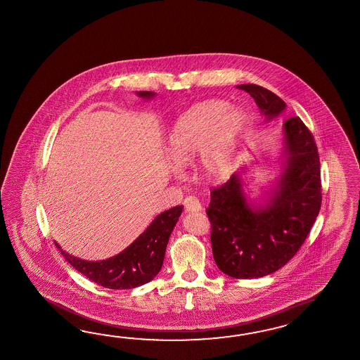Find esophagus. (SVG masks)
<instances>
[{
  "instance_id": "34e87169",
  "label": "esophagus",
  "mask_w": 360,
  "mask_h": 360,
  "mask_svg": "<svg viewBox=\"0 0 360 360\" xmlns=\"http://www.w3.org/2000/svg\"><path fill=\"white\" fill-rule=\"evenodd\" d=\"M184 205L186 212H199L202 210V204L193 196H187L184 199Z\"/></svg>"
}]
</instances>
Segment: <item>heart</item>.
<instances>
[{"instance_id":"b5f03b06","label":"heart","mask_w":360,"mask_h":360,"mask_svg":"<svg viewBox=\"0 0 360 360\" xmlns=\"http://www.w3.org/2000/svg\"><path fill=\"white\" fill-rule=\"evenodd\" d=\"M245 115L224 100L193 105L173 124L167 138V156L176 167L198 158L202 179L219 182L230 176L238 144L245 129Z\"/></svg>"}]
</instances>
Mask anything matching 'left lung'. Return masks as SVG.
Instances as JSON below:
<instances>
[{"label":"left lung","instance_id":"obj_1","mask_svg":"<svg viewBox=\"0 0 360 360\" xmlns=\"http://www.w3.org/2000/svg\"><path fill=\"white\" fill-rule=\"evenodd\" d=\"M254 97L265 122L286 110L285 101L266 88L240 84ZM280 176L262 202L245 193L242 173L212 190L205 210L212 224L214 262L233 278H260L278 271L298 252L321 207L320 158L315 141L299 117L282 124Z\"/></svg>","mask_w":360,"mask_h":360}]
</instances>
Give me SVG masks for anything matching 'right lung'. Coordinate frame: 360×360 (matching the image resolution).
<instances>
[{
	"mask_svg": "<svg viewBox=\"0 0 360 360\" xmlns=\"http://www.w3.org/2000/svg\"><path fill=\"white\" fill-rule=\"evenodd\" d=\"M136 95L144 100L156 96V94L150 91H141L136 92ZM182 210L184 207L178 205L160 213L131 245L126 247L122 252L105 260H82L63 251L57 242L54 243L65 260L88 280L106 289H134L153 280L161 271L169 238Z\"/></svg>",
	"mask_w": 360,
	"mask_h": 360,
	"instance_id": "obj_1",
	"label": "right lung"
}]
</instances>
